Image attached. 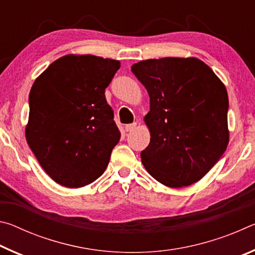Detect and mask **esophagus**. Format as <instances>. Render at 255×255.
<instances>
[{
    "label": "esophagus",
    "instance_id": "esophagus-1",
    "mask_svg": "<svg viewBox=\"0 0 255 255\" xmlns=\"http://www.w3.org/2000/svg\"><path fill=\"white\" fill-rule=\"evenodd\" d=\"M136 125H137L136 123L126 125V127H125V130H126V131H131V130H133V129L136 128Z\"/></svg>",
    "mask_w": 255,
    "mask_h": 255
}]
</instances>
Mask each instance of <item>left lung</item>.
<instances>
[{
	"label": "left lung",
	"mask_w": 255,
	"mask_h": 255,
	"mask_svg": "<svg viewBox=\"0 0 255 255\" xmlns=\"http://www.w3.org/2000/svg\"><path fill=\"white\" fill-rule=\"evenodd\" d=\"M131 72L149 96L150 141L140 153L145 169L171 188L199 181L228 145L225 85L198 58L141 60Z\"/></svg>",
	"instance_id": "8db88e82"
}]
</instances>
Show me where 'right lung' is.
Wrapping results in <instances>:
<instances>
[{
  "instance_id": "right-lung-1",
  "label": "right lung",
  "mask_w": 255,
  "mask_h": 255,
  "mask_svg": "<svg viewBox=\"0 0 255 255\" xmlns=\"http://www.w3.org/2000/svg\"><path fill=\"white\" fill-rule=\"evenodd\" d=\"M119 68V60L67 55L34 81L25 137L58 184L84 187L107 169L120 131L105 92Z\"/></svg>"
}]
</instances>
